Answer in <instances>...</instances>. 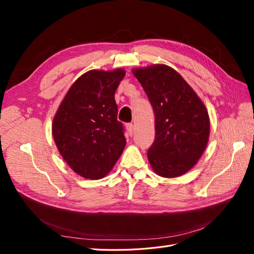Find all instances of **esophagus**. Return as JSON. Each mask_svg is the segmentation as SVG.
<instances>
[{"label":"esophagus","instance_id":"esophagus-1","mask_svg":"<svg viewBox=\"0 0 254 254\" xmlns=\"http://www.w3.org/2000/svg\"><path fill=\"white\" fill-rule=\"evenodd\" d=\"M126 129H127L128 134L131 136L133 134V125L132 124H127L126 125Z\"/></svg>","mask_w":254,"mask_h":254}]
</instances>
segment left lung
<instances>
[{
  "label": "left lung",
  "instance_id": "obj_1",
  "mask_svg": "<svg viewBox=\"0 0 254 254\" xmlns=\"http://www.w3.org/2000/svg\"><path fill=\"white\" fill-rule=\"evenodd\" d=\"M155 112V142L147 151L153 172L164 178L188 173L209 142L210 118L204 104L173 67L133 68Z\"/></svg>",
  "mask_w": 254,
  "mask_h": 254
}]
</instances>
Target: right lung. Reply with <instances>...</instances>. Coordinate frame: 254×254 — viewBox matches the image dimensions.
<instances>
[{
	"mask_svg": "<svg viewBox=\"0 0 254 254\" xmlns=\"http://www.w3.org/2000/svg\"><path fill=\"white\" fill-rule=\"evenodd\" d=\"M126 72L91 70L68 89L54 117L52 132L72 171L90 180L108 175L126 145L114 93Z\"/></svg>",
	"mask_w": 254,
	"mask_h": 254,
	"instance_id": "add662e5",
	"label": "right lung"
}]
</instances>
